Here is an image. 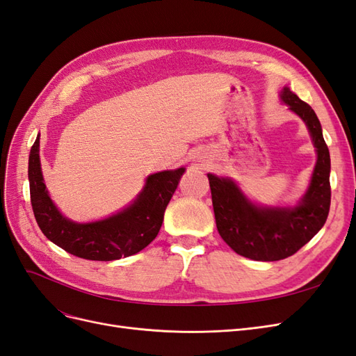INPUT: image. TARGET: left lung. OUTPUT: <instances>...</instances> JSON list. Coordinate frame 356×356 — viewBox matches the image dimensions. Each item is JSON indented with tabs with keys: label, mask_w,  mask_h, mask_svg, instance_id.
I'll return each mask as SVG.
<instances>
[{
	"label": "left lung",
	"mask_w": 356,
	"mask_h": 356,
	"mask_svg": "<svg viewBox=\"0 0 356 356\" xmlns=\"http://www.w3.org/2000/svg\"><path fill=\"white\" fill-rule=\"evenodd\" d=\"M281 99L309 129L316 165L307 191L296 207H260L230 178L208 174L218 233L234 252L257 261H277L296 254L325 224L330 203V152L312 106L284 88Z\"/></svg>",
	"instance_id": "left-lung-1"
}]
</instances>
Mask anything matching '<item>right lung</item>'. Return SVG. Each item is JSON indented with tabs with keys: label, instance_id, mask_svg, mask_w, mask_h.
Wrapping results in <instances>:
<instances>
[{
	"label": "right lung",
	"instance_id": "right-lung-1",
	"mask_svg": "<svg viewBox=\"0 0 356 356\" xmlns=\"http://www.w3.org/2000/svg\"><path fill=\"white\" fill-rule=\"evenodd\" d=\"M184 170L178 168L149 175L136 199L108 218L74 222L63 217L49 196L41 172L38 135L31 148L28 165L32 211L41 232L62 250L84 260H118L143 251L156 239L168 203Z\"/></svg>",
	"mask_w": 356,
	"mask_h": 356
}]
</instances>
